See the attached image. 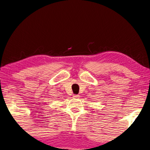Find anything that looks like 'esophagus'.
Segmentation results:
<instances>
[{
  "label": "esophagus",
  "instance_id": "34e87169",
  "mask_svg": "<svg viewBox=\"0 0 150 150\" xmlns=\"http://www.w3.org/2000/svg\"><path fill=\"white\" fill-rule=\"evenodd\" d=\"M73 97L74 98H80V96L79 95H73Z\"/></svg>",
  "mask_w": 150,
  "mask_h": 150
}]
</instances>
